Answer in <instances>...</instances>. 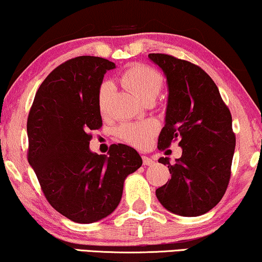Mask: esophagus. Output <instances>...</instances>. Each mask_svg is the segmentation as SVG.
Listing matches in <instances>:
<instances>
[{
	"instance_id": "obj_1",
	"label": "esophagus",
	"mask_w": 262,
	"mask_h": 262,
	"mask_svg": "<svg viewBox=\"0 0 262 262\" xmlns=\"http://www.w3.org/2000/svg\"><path fill=\"white\" fill-rule=\"evenodd\" d=\"M155 163L154 160H151L150 157H147V156H142V164L144 165H152Z\"/></svg>"
}]
</instances>
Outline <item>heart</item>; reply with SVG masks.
Masks as SVG:
<instances>
[{"label": "heart", "mask_w": 262, "mask_h": 262, "mask_svg": "<svg viewBox=\"0 0 262 262\" xmlns=\"http://www.w3.org/2000/svg\"><path fill=\"white\" fill-rule=\"evenodd\" d=\"M122 84L129 89L135 97L141 101L156 99L158 93L163 87V77L158 71L146 65H134L129 68L122 75ZM115 87L110 81L102 82L98 91V107L102 116H106L108 106L114 94ZM158 123L154 120L127 122L123 123L116 130V135L122 141L127 142L132 146L138 148H145L151 144L152 139L157 134Z\"/></svg>", "instance_id": "b5f03b06"}]
</instances>
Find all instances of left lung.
<instances>
[{
    "mask_svg": "<svg viewBox=\"0 0 262 262\" xmlns=\"http://www.w3.org/2000/svg\"><path fill=\"white\" fill-rule=\"evenodd\" d=\"M148 58L164 72L169 92L158 148L165 150L175 140L183 148L175 164L168 157L158 160L168 164L171 178L156 190V196L174 214L203 215L221 201L230 181L236 146L232 116L200 66L161 53Z\"/></svg>",
    "mask_w": 262,
    "mask_h": 262,
    "instance_id": "1",
    "label": "left lung"
}]
</instances>
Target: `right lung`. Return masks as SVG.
<instances>
[{
  "label": "right lung",
  "instance_id": "1",
  "mask_svg": "<svg viewBox=\"0 0 262 262\" xmlns=\"http://www.w3.org/2000/svg\"><path fill=\"white\" fill-rule=\"evenodd\" d=\"M116 66L83 55L55 68L36 92L28 117V161L49 204L75 223L92 224L120 204L123 184L142 164L124 144L107 155L91 151L92 130L102 125L98 91Z\"/></svg>",
  "mask_w": 262,
  "mask_h": 262
}]
</instances>
